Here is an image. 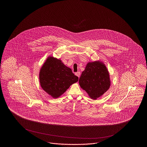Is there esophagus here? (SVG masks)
<instances>
[{"label": "esophagus", "instance_id": "obj_1", "mask_svg": "<svg viewBox=\"0 0 147 147\" xmlns=\"http://www.w3.org/2000/svg\"><path fill=\"white\" fill-rule=\"evenodd\" d=\"M75 74L77 76V77H80V72H79V71H78V72H76V73H75Z\"/></svg>", "mask_w": 147, "mask_h": 147}]
</instances>
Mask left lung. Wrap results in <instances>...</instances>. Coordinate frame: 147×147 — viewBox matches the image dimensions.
Wrapping results in <instances>:
<instances>
[{
	"label": "left lung",
	"mask_w": 147,
	"mask_h": 147,
	"mask_svg": "<svg viewBox=\"0 0 147 147\" xmlns=\"http://www.w3.org/2000/svg\"><path fill=\"white\" fill-rule=\"evenodd\" d=\"M80 87L90 98L96 100L107 91L110 86L109 73L100 61L89 62L79 80Z\"/></svg>",
	"instance_id": "8db88e82"
}]
</instances>
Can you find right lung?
<instances>
[{
    "label": "right lung",
    "mask_w": 147,
    "mask_h": 147,
    "mask_svg": "<svg viewBox=\"0 0 147 147\" xmlns=\"http://www.w3.org/2000/svg\"><path fill=\"white\" fill-rule=\"evenodd\" d=\"M39 79L43 90L52 98H58L78 81V77L61 60L49 57L40 69Z\"/></svg>",
    "instance_id": "1"
}]
</instances>
